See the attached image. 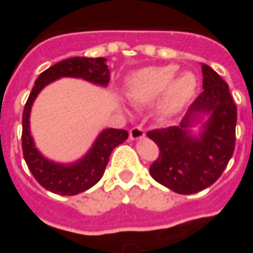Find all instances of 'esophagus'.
<instances>
[{"label":"esophagus","instance_id":"obj_1","mask_svg":"<svg viewBox=\"0 0 253 253\" xmlns=\"http://www.w3.org/2000/svg\"><path fill=\"white\" fill-rule=\"evenodd\" d=\"M145 137V131L141 126H134L130 130V139H141Z\"/></svg>","mask_w":253,"mask_h":253}]
</instances>
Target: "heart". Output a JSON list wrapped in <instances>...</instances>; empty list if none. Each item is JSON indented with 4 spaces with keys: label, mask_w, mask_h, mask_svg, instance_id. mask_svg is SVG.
I'll return each instance as SVG.
<instances>
[{
    "label": "heart",
    "mask_w": 253,
    "mask_h": 253,
    "mask_svg": "<svg viewBox=\"0 0 253 253\" xmlns=\"http://www.w3.org/2000/svg\"><path fill=\"white\" fill-rule=\"evenodd\" d=\"M177 74V66L145 67L127 80V93L134 101L150 103L161 96L160 110L172 115L180 111L195 96L198 80L190 72Z\"/></svg>",
    "instance_id": "heart-1"
}]
</instances>
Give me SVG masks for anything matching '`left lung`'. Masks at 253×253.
Masks as SVG:
<instances>
[{"label": "left lung", "mask_w": 253, "mask_h": 253, "mask_svg": "<svg viewBox=\"0 0 253 253\" xmlns=\"http://www.w3.org/2000/svg\"><path fill=\"white\" fill-rule=\"evenodd\" d=\"M203 92L191 104L180 126L156 128L148 137L160 153L150 165L154 180L177 194L190 195L219 179L232 159L236 143L237 107L228 84L207 65H202ZM198 113H210L200 138L191 137L186 127Z\"/></svg>", "instance_id": "left-lung-1"}]
</instances>
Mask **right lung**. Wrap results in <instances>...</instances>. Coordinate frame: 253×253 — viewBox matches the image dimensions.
Here are the masks:
<instances>
[{"label": "right lung", "mask_w": 253, "mask_h": 253, "mask_svg": "<svg viewBox=\"0 0 253 253\" xmlns=\"http://www.w3.org/2000/svg\"><path fill=\"white\" fill-rule=\"evenodd\" d=\"M61 77L84 78L97 85H108L110 70L105 58L74 57L55 63L42 73L35 81L23 111L21 146L31 173L46 190L58 195H77L89 190L103 177L111 152L127 139L128 132L121 128H107L100 134L88 154L70 165L55 164L44 159L35 148L30 131V112L34 100L47 84Z\"/></svg>", "instance_id": "1"}]
</instances>
